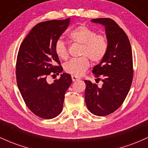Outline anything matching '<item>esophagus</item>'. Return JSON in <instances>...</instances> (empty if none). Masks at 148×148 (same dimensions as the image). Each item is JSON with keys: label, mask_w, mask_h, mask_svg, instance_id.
I'll return each mask as SVG.
<instances>
[{"label": "esophagus", "mask_w": 148, "mask_h": 148, "mask_svg": "<svg viewBox=\"0 0 148 148\" xmlns=\"http://www.w3.org/2000/svg\"><path fill=\"white\" fill-rule=\"evenodd\" d=\"M72 79L73 81H77V80H79L80 78L77 77V76H72Z\"/></svg>", "instance_id": "obj_1"}]
</instances>
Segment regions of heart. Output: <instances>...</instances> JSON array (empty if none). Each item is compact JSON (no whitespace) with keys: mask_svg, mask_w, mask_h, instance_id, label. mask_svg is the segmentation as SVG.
<instances>
[{"mask_svg":"<svg viewBox=\"0 0 148 148\" xmlns=\"http://www.w3.org/2000/svg\"><path fill=\"white\" fill-rule=\"evenodd\" d=\"M73 42L81 45L80 55L82 57L72 59L64 64V71L75 76H82L90 67V60L99 62L103 59L108 50L106 37L97 35L94 30L85 25H79L69 34ZM54 50L58 57L67 59L69 56L68 45L63 40L59 38L54 45Z\"/></svg>","mask_w":148,"mask_h":148,"instance_id":"obj_1","label":"heart"}]
</instances>
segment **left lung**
Masks as SVG:
<instances>
[{
    "mask_svg": "<svg viewBox=\"0 0 148 148\" xmlns=\"http://www.w3.org/2000/svg\"><path fill=\"white\" fill-rule=\"evenodd\" d=\"M92 22L105 26L108 50L99 64L95 66V77L103 81L101 88L86 80L85 100L90 111L97 116H105L123 104L133 80V58L127 34L109 18H93Z\"/></svg>",
    "mask_w": 148,
    "mask_h": 148,
    "instance_id": "8db88e82",
    "label": "left lung"
}]
</instances>
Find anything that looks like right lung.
<instances>
[{
	"label": "right lung",
	"instance_id": "1",
	"mask_svg": "<svg viewBox=\"0 0 148 148\" xmlns=\"http://www.w3.org/2000/svg\"><path fill=\"white\" fill-rule=\"evenodd\" d=\"M69 21L70 18H67L37 23L18 49L16 63L18 90L27 107L43 119H52L60 114L65 92L72 84L71 75L66 73L51 84L47 81L50 74L58 75L62 72L54 45L67 29Z\"/></svg>",
	"mask_w": 148,
	"mask_h": 148
}]
</instances>
